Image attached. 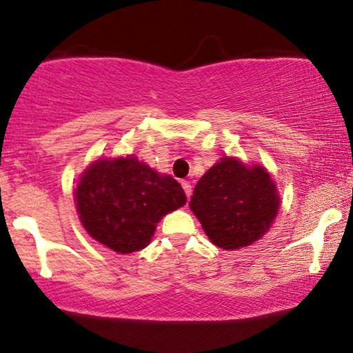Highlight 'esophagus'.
<instances>
[{
    "label": "esophagus",
    "instance_id": "1",
    "mask_svg": "<svg viewBox=\"0 0 353 353\" xmlns=\"http://www.w3.org/2000/svg\"><path fill=\"white\" fill-rule=\"evenodd\" d=\"M182 188L185 190V196L190 197V194H192V185L189 184V181H182Z\"/></svg>",
    "mask_w": 353,
    "mask_h": 353
}]
</instances>
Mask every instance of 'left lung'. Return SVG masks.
<instances>
[{
    "instance_id": "obj_1",
    "label": "left lung",
    "mask_w": 353,
    "mask_h": 353,
    "mask_svg": "<svg viewBox=\"0 0 353 353\" xmlns=\"http://www.w3.org/2000/svg\"><path fill=\"white\" fill-rule=\"evenodd\" d=\"M279 202L265 168L222 157L197 182L189 208L214 245L236 250L269 232Z\"/></svg>"
}]
</instances>
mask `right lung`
I'll list each match as a JSON object with an SVG mask.
<instances>
[{
	"label": "right lung",
	"instance_id": "obj_1",
	"mask_svg": "<svg viewBox=\"0 0 353 353\" xmlns=\"http://www.w3.org/2000/svg\"><path fill=\"white\" fill-rule=\"evenodd\" d=\"M79 221L92 239L119 254L144 249L157 222L188 201L181 184L136 156L98 159L74 190Z\"/></svg>",
	"mask_w": 353,
	"mask_h": 353
}]
</instances>
